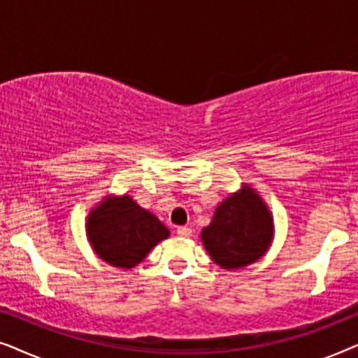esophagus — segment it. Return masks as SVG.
<instances>
[{"instance_id":"esophagus-1","label":"esophagus","mask_w":358,"mask_h":358,"mask_svg":"<svg viewBox=\"0 0 358 358\" xmlns=\"http://www.w3.org/2000/svg\"><path fill=\"white\" fill-rule=\"evenodd\" d=\"M176 233H178L179 238H190V234H192V229L187 228V227H179L176 229Z\"/></svg>"}]
</instances>
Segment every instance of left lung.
<instances>
[{"instance_id":"left-lung-1","label":"left lung","mask_w":358,"mask_h":358,"mask_svg":"<svg viewBox=\"0 0 358 358\" xmlns=\"http://www.w3.org/2000/svg\"><path fill=\"white\" fill-rule=\"evenodd\" d=\"M273 239V217L257 190L249 184L229 194L215 208L208 227L200 233L205 251L227 271L259 261Z\"/></svg>"}]
</instances>
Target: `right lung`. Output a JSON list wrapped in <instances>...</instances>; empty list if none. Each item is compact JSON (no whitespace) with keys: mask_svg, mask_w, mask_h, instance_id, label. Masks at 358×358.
<instances>
[{"mask_svg":"<svg viewBox=\"0 0 358 358\" xmlns=\"http://www.w3.org/2000/svg\"><path fill=\"white\" fill-rule=\"evenodd\" d=\"M86 236L97 257L129 271L169 238V229L131 195H106L87 215Z\"/></svg>","mask_w":358,"mask_h":358,"instance_id":"1","label":"right lung"}]
</instances>
